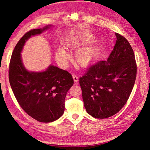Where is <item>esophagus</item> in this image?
<instances>
[{"mask_svg":"<svg viewBox=\"0 0 150 150\" xmlns=\"http://www.w3.org/2000/svg\"><path fill=\"white\" fill-rule=\"evenodd\" d=\"M72 78H73V79H74V84H78V81H79L78 76H77L76 74H72Z\"/></svg>","mask_w":150,"mask_h":150,"instance_id":"1","label":"esophagus"}]
</instances>
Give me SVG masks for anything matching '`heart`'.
Masks as SVG:
<instances>
[{
  "label": "heart",
  "mask_w": 150,
  "mask_h": 150,
  "mask_svg": "<svg viewBox=\"0 0 150 150\" xmlns=\"http://www.w3.org/2000/svg\"><path fill=\"white\" fill-rule=\"evenodd\" d=\"M96 54V50L94 48H88L80 51L78 55L77 59L80 63L86 64L91 61L94 58ZM69 55L66 50L59 47L56 53V61L61 65H65L67 62V60L69 59Z\"/></svg>",
  "instance_id": "b5f03b06"
}]
</instances>
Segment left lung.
Masks as SVG:
<instances>
[{
	"mask_svg": "<svg viewBox=\"0 0 150 150\" xmlns=\"http://www.w3.org/2000/svg\"><path fill=\"white\" fill-rule=\"evenodd\" d=\"M115 35L116 44L108 59L93 64L79 78L86 110L96 118H107L121 110L137 77L132 47L123 36Z\"/></svg>",
	"mask_w": 150,
	"mask_h": 150,
	"instance_id": "obj_1",
	"label": "left lung"
}]
</instances>
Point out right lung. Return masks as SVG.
Returning <instances> with one entry per match:
<instances>
[{"mask_svg":"<svg viewBox=\"0 0 150 150\" xmlns=\"http://www.w3.org/2000/svg\"><path fill=\"white\" fill-rule=\"evenodd\" d=\"M35 29L26 33L13 49L9 65L8 79L14 96L21 107L39 122L56 121L64 111L65 98L74 84L67 71L52 65L42 72H30L22 61L21 52L26 40L51 28Z\"/></svg>","mask_w":150,"mask_h":150,"instance_id":"1","label":"right lung"}]
</instances>
